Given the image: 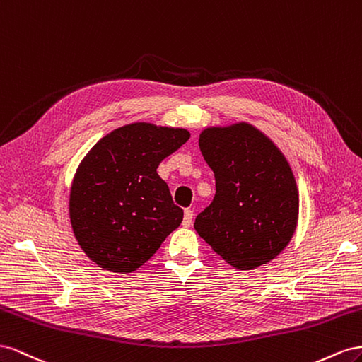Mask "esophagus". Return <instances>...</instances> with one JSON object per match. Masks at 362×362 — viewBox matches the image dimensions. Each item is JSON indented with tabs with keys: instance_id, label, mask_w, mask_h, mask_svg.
<instances>
[{
	"instance_id": "1",
	"label": "esophagus",
	"mask_w": 362,
	"mask_h": 362,
	"mask_svg": "<svg viewBox=\"0 0 362 362\" xmlns=\"http://www.w3.org/2000/svg\"><path fill=\"white\" fill-rule=\"evenodd\" d=\"M194 220V212L191 209H185V215H183V226L189 227L192 224Z\"/></svg>"
}]
</instances>
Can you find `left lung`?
Here are the masks:
<instances>
[{"label": "left lung", "instance_id": "8db88e82", "mask_svg": "<svg viewBox=\"0 0 362 362\" xmlns=\"http://www.w3.org/2000/svg\"><path fill=\"white\" fill-rule=\"evenodd\" d=\"M199 146L215 174L216 192L194 229L235 268L270 262L297 226L298 192L290 163L247 122L204 129Z\"/></svg>", "mask_w": 362, "mask_h": 362}]
</instances>
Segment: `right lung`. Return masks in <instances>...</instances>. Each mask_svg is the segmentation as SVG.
<instances>
[{"label": "right lung", "mask_w": 362, "mask_h": 362, "mask_svg": "<svg viewBox=\"0 0 362 362\" xmlns=\"http://www.w3.org/2000/svg\"><path fill=\"white\" fill-rule=\"evenodd\" d=\"M188 139L185 129L133 122L92 147L69 194L72 232L90 261L132 273L177 229L183 211L156 170Z\"/></svg>", "instance_id": "add662e5"}]
</instances>
